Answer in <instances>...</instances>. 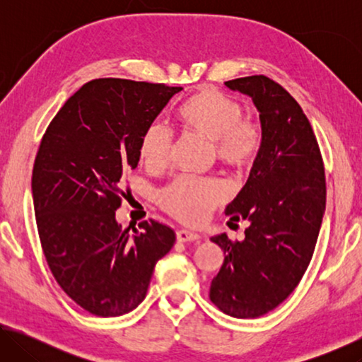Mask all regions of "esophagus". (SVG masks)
<instances>
[{
    "label": "esophagus",
    "instance_id": "obj_1",
    "mask_svg": "<svg viewBox=\"0 0 362 362\" xmlns=\"http://www.w3.org/2000/svg\"><path fill=\"white\" fill-rule=\"evenodd\" d=\"M199 235L194 231H189V230H179L177 231V241L179 243H188V241H196L199 240Z\"/></svg>",
    "mask_w": 362,
    "mask_h": 362
}]
</instances>
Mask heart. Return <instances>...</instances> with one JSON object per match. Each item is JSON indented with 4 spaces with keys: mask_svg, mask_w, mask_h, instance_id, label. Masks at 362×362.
I'll list each match as a JSON object with an SVG mask.
<instances>
[{
    "mask_svg": "<svg viewBox=\"0 0 362 362\" xmlns=\"http://www.w3.org/2000/svg\"><path fill=\"white\" fill-rule=\"evenodd\" d=\"M187 129L211 140L214 155L231 168H249L263 146L259 119L243 115L240 102L218 90L206 89L187 100L179 110ZM173 131L161 121L146 127L140 139V156L150 168L166 166L173 148ZM230 187L222 179L180 175L163 188L159 199L170 216L198 223L228 198Z\"/></svg>",
    "mask_w": 362,
    "mask_h": 362,
    "instance_id": "1",
    "label": "heart"
}]
</instances>
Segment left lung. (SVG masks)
<instances>
[{
    "instance_id": "8db88e82",
    "label": "left lung",
    "mask_w": 362,
    "mask_h": 362,
    "mask_svg": "<svg viewBox=\"0 0 362 362\" xmlns=\"http://www.w3.org/2000/svg\"><path fill=\"white\" fill-rule=\"evenodd\" d=\"M252 97L263 146L226 214L249 220L243 241L214 236L225 260L211 302L225 315L259 317L291 296L308 268L326 209V174L313 127L297 100L265 75L225 83Z\"/></svg>"
}]
</instances>
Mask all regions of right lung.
Wrapping results in <instances>:
<instances>
[{
	"instance_id": "add662e5",
	"label": "right lung",
	"mask_w": 362,
	"mask_h": 362,
	"mask_svg": "<svg viewBox=\"0 0 362 362\" xmlns=\"http://www.w3.org/2000/svg\"><path fill=\"white\" fill-rule=\"evenodd\" d=\"M164 83L99 78L81 86L49 122L36 153L32 193L42 252L57 284L95 316H119L146 296L175 233L150 218L122 230L115 218L140 139L170 97Z\"/></svg>"
}]
</instances>
